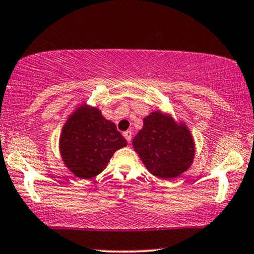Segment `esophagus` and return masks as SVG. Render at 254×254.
Here are the masks:
<instances>
[{
  "label": "esophagus",
  "instance_id": "obj_1",
  "mask_svg": "<svg viewBox=\"0 0 254 254\" xmlns=\"http://www.w3.org/2000/svg\"><path fill=\"white\" fill-rule=\"evenodd\" d=\"M123 136L125 139L127 140V143H131V138H132V132H131V131H125V132H123Z\"/></svg>",
  "mask_w": 254,
  "mask_h": 254
}]
</instances>
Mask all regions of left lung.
I'll return each mask as SVG.
<instances>
[{"instance_id":"1","label":"left lung","mask_w":254,"mask_h":254,"mask_svg":"<svg viewBox=\"0 0 254 254\" xmlns=\"http://www.w3.org/2000/svg\"><path fill=\"white\" fill-rule=\"evenodd\" d=\"M132 146L147 171L160 179L177 178L190 167L195 144L185 123L161 111L144 118L143 129L133 138Z\"/></svg>"}]
</instances>
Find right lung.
<instances>
[{
	"instance_id": "right-lung-1",
	"label": "right lung",
	"mask_w": 254,
	"mask_h": 254,
	"mask_svg": "<svg viewBox=\"0 0 254 254\" xmlns=\"http://www.w3.org/2000/svg\"><path fill=\"white\" fill-rule=\"evenodd\" d=\"M113 122L86 103L69 115L63 127L59 150L65 166L80 179H92L107 167L113 154L127 146Z\"/></svg>"
}]
</instances>
